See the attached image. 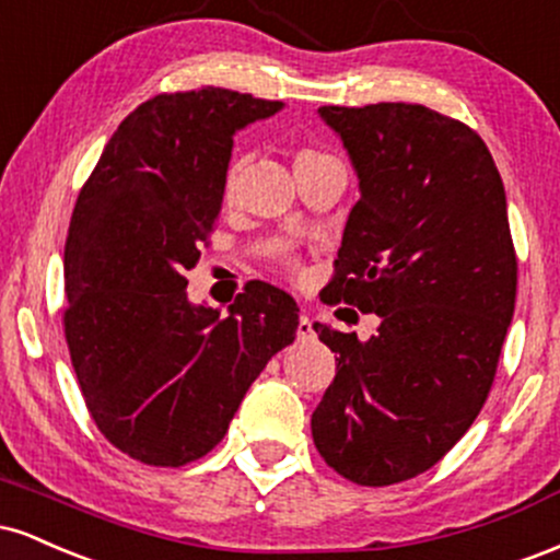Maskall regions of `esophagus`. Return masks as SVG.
I'll return each mask as SVG.
<instances>
[{
	"instance_id": "1",
	"label": "esophagus",
	"mask_w": 560,
	"mask_h": 560,
	"mask_svg": "<svg viewBox=\"0 0 560 560\" xmlns=\"http://www.w3.org/2000/svg\"><path fill=\"white\" fill-rule=\"evenodd\" d=\"M298 337L300 339H313V337H316V331H313V320H311V316H305V313H302V316H300Z\"/></svg>"
}]
</instances>
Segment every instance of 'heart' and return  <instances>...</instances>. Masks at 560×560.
I'll use <instances>...</instances> for the list:
<instances>
[{"mask_svg": "<svg viewBox=\"0 0 560 560\" xmlns=\"http://www.w3.org/2000/svg\"><path fill=\"white\" fill-rule=\"evenodd\" d=\"M307 155H320V152L305 150V152H300L298 160H300V158H307ZM236 173H240V165H231L229 173H226V184H223V195H226V199L234 197V191H236ZM289 266H292V268H298V266H294L292 260H289Z\"/></svg>", "mask_w": 560, "mask_h": 560, "instance_id": "obj_1", "label": "heart"}]
</instances>
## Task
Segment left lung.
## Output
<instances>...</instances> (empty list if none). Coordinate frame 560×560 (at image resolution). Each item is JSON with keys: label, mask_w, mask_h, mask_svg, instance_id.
<instances>
[{"label": "left lung", "mask_w": 560, "mask_h": 560, "mask_svg": "<svg viewBox=\"0 0 560 560\" xmlns=\"http://www.w3.org/2000/svg\"><path fill=\"white\" fill-rule=\"evenodd\" d=\"M318 113L361 182L326 298L382 324L369 342L313 324L337 352L313 442L345 479L387 487L432 468L492 389L518 273L505 189L479 133L429 107Z\"/></svg>", "instance_id": "left-lung-1"}]
</instances>
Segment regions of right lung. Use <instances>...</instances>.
Masks as SVG:
<instances>
[{"instance_id": "add662e5", "label": "right lung", "mask_w": 560, "mask_h": 560, "mask_svg": "<svg viewBox=\"0 0 560 560\" xmlns=\"http://www.w3.org/2000/svg\"><path fill=\"white\" fill-rule=\"evenodd\" d=\"M284 102L231 89L141 102L83 184L66 242V342L105 440L178 468L226 434L249 384L298 334V302L249 281L229 316L186 298L221 215L234 133Z\"/></svg>"}]
</instances>
